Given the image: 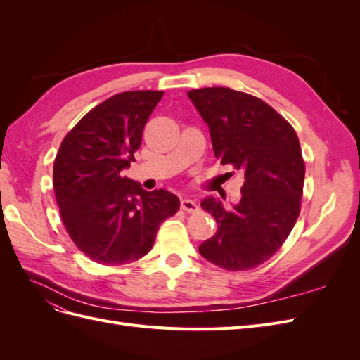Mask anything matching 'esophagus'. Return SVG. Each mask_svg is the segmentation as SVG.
<instances>
[{
    "label": "esophagus",
    "instance_id": "esophagus-1",
    "mask_svg": "<svg viewBox=\"0 0 360 360\" xmlns=\"http://www.w3.org/2000/svg\"><path fill=\"white\" fill-rule=\"evenodd\" d=\"M180 204H181V209L184 212H188V213H197L200 210L198 204L195 202L193 200H189V198H183Z\"/></svg>",
    "mask_w": 360,
    "mask_h": 360
}]
</instances>
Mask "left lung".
<instances>
[{
	"instance_id": "1",
	"label": "left lung",
	"mask_w": 360,
	"mask_h": 360,
	"mask_svg": "<svg viewBox=\"0 0 360 360\" xmlns=\"http://www.w3.org/2000/svg\"><path fill=\"white\" fill-rule=\"evenodd\" d=\"M188 96L210 129L214 156L245 176L230 210L214 198L201 202L217 231L198 250L225 270L255 269L284 245L300 213L304 162L296 130L248 93L207 86Z\"/></svg>"
}]
</instances>
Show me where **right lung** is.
<instances>
[{
  "instance_id": "right-lung-1",
  "label": "right lung",
  "mask_w": 360,
  "mask_h": 360,
  "mask_svg": "<svg viewBox=\"0 0 360 360\" xmlns=\"http://www.w3.org/2000/svg\"><path fill=\"white\" fill-rule=\"evenodd\" d=\"M163 91H124L86 112L64 136L53 162L61 221L81 252L103 266L143 258L180 200L122 176Z\"/></svg>"
}]
</instances>
